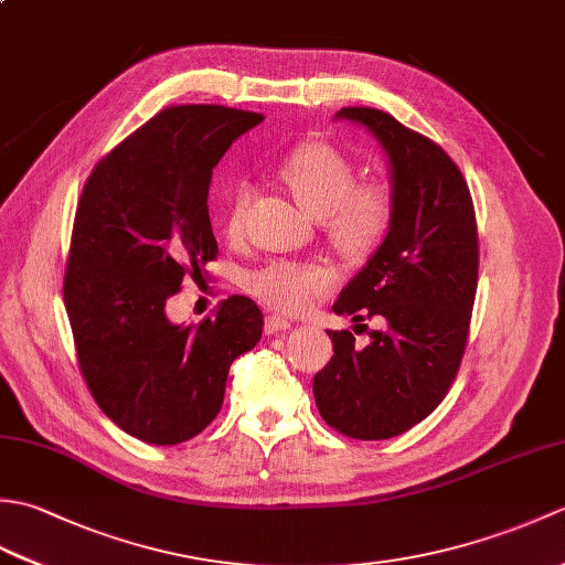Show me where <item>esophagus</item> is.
Instances as JSON below:
<instances>
[{"mask_svg":"<svg viewBox=\"0 0 565 565\" xmlns=\"http://www.w3.org/2000/svg\"><path fill=\"white\" fill-rule=\"evenodd\" d=\"M291 326H294L291 318H286L281 313H271V316H267V322H264V330H267V334H274V332L291 330Z\"/></svg>","mask_w":565,"mask_h":565,"instance_id":"34e87169","label":"esophagus"}]
</instances>
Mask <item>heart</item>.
<instances>
[{"label": "heart", "instance_id": "obj_1", "mask_svg": "<svg viewBox=\"0 0 565 565\" xmlns=\"http://www.w3.org/2000/svg\"><path fill=\"white\" fill-rule=\"evenodd\" d=\"M279 174L294 199L313 213L322 231L342 252L364 257L376 249L393 223L391 191L376 182L356 184L354 164L340 150L308 142L284 158ZM252 201V184L233 182L225 196V231L239 235ZM247 291L274 308L301 313L320 301L334 284L338 271L320 259H269L247 274Z\"/></svg>", "mask_w": 565, "mask_h": 565}]
</instances>
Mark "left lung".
<instances>
[{"mask_svg": "<svg viewBox=\"0 0 565 565\" xmlns=\"http://www.w3.org/2000/svg\"><path fill=\"white\" fill-rule=\"evenodd\" d=\"M334 118L371 130L391 164L393 223L332 310L354 331L376 319L366 348L328 330L334 356L313 379L322 419L352 439L398 437L435 411L461 366L478 286L473 199L437 142L386 111L347 106Z\"/></svg>", "mask_w": 565, "mask_h": 565, "instance_id": "1", "label": "left lung"}]
</instances>
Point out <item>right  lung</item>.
Returning a JSON list of instances; mask_svg holds the SVG:
<instances>
[{
    "instance_id": "right-lung-1",
    "label": "right lung",
    "mask_w": 565,
    "mask_h": 565,
    "mask_svg": "<svg viewBox=\"0 0 565 565\" xmlns=\"http://www.w3.org/2000/svg\"><path fill=\"white\" fill-rule=\"evenodd\" d=\"M262 114L215 104L160 111L94 167L72 225L63 298L79 371L106 417L172 447L221 413L231 364L264 318L231 296L199 326L167 301L218 255L209 218L213 167Z\"/></svg>"
}]
</instances>
